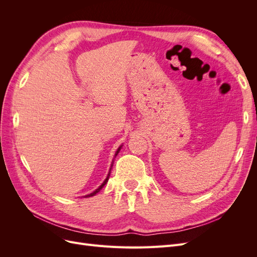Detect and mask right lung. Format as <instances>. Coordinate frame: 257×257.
<instances>
[{"mask_svg":"<svg viewBox=\"0 0 257 257\" xmlns=\"http://www.w3.org/2000/svg\"><path fill=\"white\" fill-rule=\"evenodd\" d=\"M120 149H121V147H120V148H119V149H118V151H116V152H115V155H116V154H118V153H119V151H120ZM108 179H109V174H108V177H107V178H106V180H105V181H104V182H103V184H102V185H100V186H99V188H98V189H96V190H95V191H94V192H93V193H91V194H89V195H87V196H85V197H91V196H94V195H95V194H96V193H98V192H99V190H100V189H102V188H103V186H104V185H105V184H106V183H107V181H108Z\"/></svg>","mask_w":257,"mask_h":257,"instance_id":"right-lung-1","label":"right lung"}]
</instances>
